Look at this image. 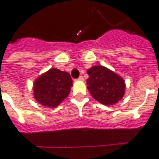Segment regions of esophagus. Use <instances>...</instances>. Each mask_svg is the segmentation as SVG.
<instances>
[{
    "label": "esophagus",
    "instance_id": "1",
    "mask_svg": "<svg viewBox=\"0 0 159 159\" xmlns=\"http://www.w3.org/2000/svg\"><path fill=\"white\" fill-rule=\"evenodd\" d=\"M77 79L79 80V81H83V80H84V78H83V77H82V76H80V77H78Z\"/></svg>",
    "mask_w": 159,
    "mask_h": 159
}]
</instances>
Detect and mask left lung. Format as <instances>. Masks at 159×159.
I'll return each mask as SVG.
<instances>
[{"label":"left lung","mask_w":159,"mask_h":159,"mask_svg":"<svg viewBox=\"0 0 159 159\" xmlns=\"http://www.w3.org/2000/svg\"><path fill=\"white\" fill-rule=\"evenodd\" d=\"M88 88L93 98L104 105H112L123 98L124 81L105 66H94L88 70Z\"/></svg>","instance_id":"8db88e82"}]
</instances>
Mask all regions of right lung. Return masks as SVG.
Here are the masks:
<instances>
[{
    "label": "right lung",
    "mask_w": 159,
    "mask_h": 159,
    "mask_svg": "<svg viewBox=\"0 0 159 159\" xmlns=\"http://www.w3.org/2000/svg\"><path fill=\"white\" fill-rule=\"evenodd\" d=\"M72 86L69 73L52 68L34 82V97L39 103L55 107L68 96Z\"/></svg>",
    "instance_id": "obj_1"
}]
</instances>
